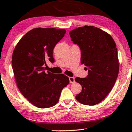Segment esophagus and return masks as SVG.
I'll return each mask as SVG.
<instances>
[{
	"label": "esophagus",
	"instance_id": "obj_1",
	"mask_svg": "<svg viewBox=\"0 0 132 132\" xmlns=\"http://www.w3.org/2000/svg\"><path fill=\"white\" fill-rule=\"evenodd\" d=\"M69 81L71 83H73L75 82V78L74 77H69Z\"/></svg>",
	"mask_w": 132,
	"mask_h": 132
}]
</instances>
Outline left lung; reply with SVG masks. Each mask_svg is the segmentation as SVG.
Returning <instances> with one entry per match:
<instances>
[{
    "mask_svg": "<svg viewBox=\"0 0 132 132\" xmlns=\"http://www.w3.org/2000/svg\"><path fill=\"white\" fill-rule=\"evenodd\" d=\"M69 35L79 46L81 63L88 71L86 78L75 79L82 87L76 98L82 104L94 105L106 97L117 79L119 60L116 43L110 35L94 26L80 27Z\"/></svg>",
    "mask_w": 132,
    "mask_h": 132,
    "instance_id": "left-lung-1",
    "label": "left lung"
}]
</instances>
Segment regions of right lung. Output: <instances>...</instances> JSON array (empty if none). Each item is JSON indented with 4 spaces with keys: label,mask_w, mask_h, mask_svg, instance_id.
I'll list each match as a JSON object with an SVG mask.
<instances>
[{
    "label": "right lung",
    "mask_w": 132,
    "mask_h": 132,
    "mask_svg": "<svg viewBox=\"0 0 132 132\" xmlns=\"http://www.w3.org/2000/svg\"><path fill=\"white\" fill-rule=\"evenodd\" d=\"M66 30L36 28L19 40L12 55V68L20 92L33 105L49 108L58 103L68 77L46 72V61L54 62L53 50Z\"/></svg>",
    "instance_id": "add662e5"
}]
</instances>
